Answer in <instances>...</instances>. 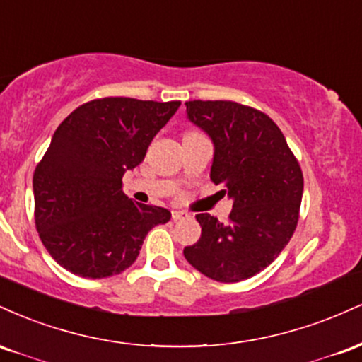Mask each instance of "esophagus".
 Wrapping results in <instances>:
<instances>
[{"label":"esophagus","instance_id":"1","mask_svg":"<svg viewBox=\"0 0 362 362\" xmlns=\"http://www.w3.org/2000/svg\"><path fill=\"white\" fill-rule=\"evenodd\" d=\"M172 218L173 221H180V219L190 218V214L185 213V211H172Z\"/></svg>","mask_w":362,"mask_h":362}]
</instances>
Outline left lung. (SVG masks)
<instances>
[{
  "instance_id": "8db88e82",
  "label": "left lung",
  "mask_w": 362,
  "mask_h": 362,
  "mask_svg": "<svg viewBox=\"0 0 362 362\" xmlns=\"http://www.w3.org/2000/svg\"><path fill=\"white\" fill-rule=\"evenodd\" d=\"M187 119L214 144L211 180L233 199L230 221L195 216L201 238L184 248L199 272L240 282L264 271L289 243L300 218L303 173L284 134L264 112L230 100L185 102Z\"/></svg>"
}]
</instances>
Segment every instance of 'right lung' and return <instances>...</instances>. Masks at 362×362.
<instances>
[{
    "instance_id": "add662e5",
    "label": "right lung",
    "mask_w": 362,
    "mask_h": 362,
    "mask_svg": "<svg viewBox=\"0 0 362 362\" xmlns=\"http://www.w3.org/2000/svg\"><path fill=\"white\" fill-rule=\"evenodd\" d=\"M180 102L107 97L83 103L54 132L34 173L35 226L66 271L102 279L138 259L148 231L170 221L168 209L131 201L122 177Z\"/></svg>"
}]
</instances>
